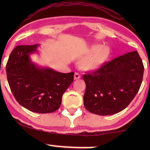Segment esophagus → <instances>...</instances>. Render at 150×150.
<instances>
[{"mask_svg":"<svg viewBox=\"0 0 150 150\" xmlns=\"http://www.w3.org/2000/svg\"><path fill=\"white\" fill-rule=\"evenodd\" d=\"M74 78H75V80L80 79L81 78V75L79 73H78V72H75V75H74Z\"/></svg>","mask_w":150,"mask_h":150,"instance_id":"1","label":"esophagus"}]
</instances>
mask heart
<instances>
[{
	"label": "heart",
	"instance_id": "obj_1",
	"mask_svg": "<svg viewBox=\"0 0 150 150\" xmlns=\"http://www.w3.org/2000/svg\"><path fill=\"white\" fill-rule=\"evenodd\" d=\"M110 53V48L108 46H91L86 51V54L88 56L81 62V67L86 71L97 70L108 60Z\"/></svg>",
	"mask_w": 150,
	"mask_h": 150
}]
</instances>
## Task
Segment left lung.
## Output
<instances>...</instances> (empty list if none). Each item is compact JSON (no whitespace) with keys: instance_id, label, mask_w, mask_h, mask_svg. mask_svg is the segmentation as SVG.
Masks as SVG:
<instances>
[{"instance_id":"8db88e82","label":"left lung","mask_w":150,"mask_h":150,"mask_svg":"<svg viewBox=\"0 0 150 150\" xmlns=\"http://www.w3.org/2000/svg\"><path fill=\"white\" fill-rule=\"evenodd\" d=\"M144 69L142 59L135 51L85 74V108L99 115H110L123 110L139 90Z\"/></svg>"}]
</instances>
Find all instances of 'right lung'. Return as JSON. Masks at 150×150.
<instances>
[{"mask_svg":"<svg viewBox=\"0 0 150 150\" xmlns=\"http://www.w3.org/2000/svg\"><path fill=\"white\" fill-rule=\"evenodd\" d=\"M38 46H17L11 51L6 64L7 80L20 105L34 112L51 113L61 105L63 93L73 82L74 72L36 66L30 54L36 52Z\"/></svg>","mask_w":150,"mask_h":150,"instance_id":"obj_1","label":"right lung"}]
</instances>
